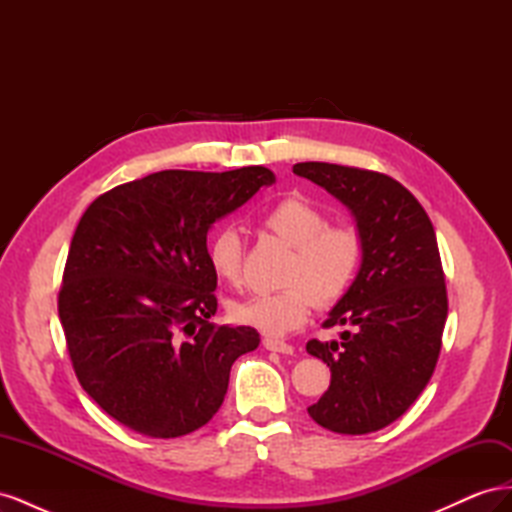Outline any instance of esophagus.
I'll list each match as a JSON object with an SVG mask.
<instances>
[{"mask_svg":"<svg viewBox=\"0 0 512 512\" xmlns=\"http://www.w3.org/2000/svg\"><path fill=\"white\" fill-rule=\"evenodd\" d=\"M262 346H265L271 352H282V354H292L294 352V346L282 342V339H275V337H265V342H262Z\"/></svg>","mask_w":512,"mask_h":512,"instance_id":"34e87169","label":"esophagus"}]
</instances>
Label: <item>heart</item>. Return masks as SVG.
Instances as JSON below:
<instances>
[{
	"mask_svg": "<svg viewBox=\"0 0 512 512\" xmlns=\"http://www.w3.org/2000/svg\"><path fill=\"white\" fill-rule=\"evenodd\" d=\"M262 224L275 237L292 245L286 286L277 292H258L232 301V320L267 335H284L312 312L314 297L333 303L348 290L361 260V241L352 228L327 226L320 209L303 198H284L262 215ZM211 271L226 284L241 277V239L237 230L222 228L207 247Z\"/></svg>",
	"mask_w": 512,
	"mask_h": 512,
	"instance_id": "heart-1",
	"label": "heart"
}]
</instances>
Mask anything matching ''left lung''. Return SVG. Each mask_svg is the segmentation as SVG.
<instances>
[{
  "label": "left lung",
  "mask_w": 512,
  "mask_h": 512,
  "mask_svg": "<svg viewBox=\"0 0 512 512\" xmlns=\"http://www.w3.org/2000/svg\"><path fill=\"white\" fill-rule=\"evenodd\" d=\"M292 173L339 200L361 241L354 282L324 322L351 331L305 346L331 369L329 391L307 412L335 433L378 431L414 404L438 363L448 301L436 232L391 177L329 162L294 164Z\"/></svg>",
  "instance_id": "8db88e82"
}]
</instances>
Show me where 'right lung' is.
Listing matches in <instances>:
<instances>
[{
    "instance_id": "obj_1",
    "label": "right lung",
    "mask_w": 512,
    "mask_h": 512,
    "mask_svg": "<svg viewBox=\"0 0 512 512\" xmlns=\"http://www.w3.org/2000/svg\"><path fill=\"white\" fill-rule=\"evenodd\" d=\"M275 175L160 170L96 198L74 230L59 320L81 386L115 421L151 438L207 425L230 367L260 344L252 327H215L218 275L207 235Z\"/></svg>"
}]
</instances>
